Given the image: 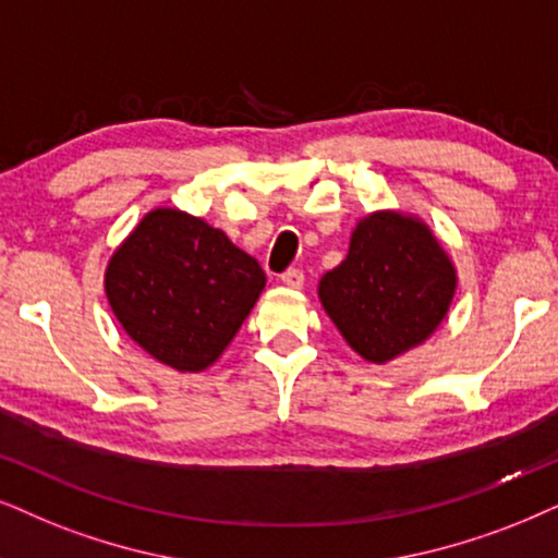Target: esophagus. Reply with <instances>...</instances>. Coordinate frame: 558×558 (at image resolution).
Segmentation results:
<instances>
[{"label":"esophagus","instance_id":"1","mask_svg":"<svg viewBox=\"0 0 558 558\" xmlns=\"http://www.w3.org/2000/svg\"><path fill=\"white\" fill-rule=\"evenodd\" d=\"M280 283H283L286 288H293V291H299V288H303V272L301 270H286L283 275H280Z\"/></svg>","mask_w":558,"mask_h":558}]
</instances>
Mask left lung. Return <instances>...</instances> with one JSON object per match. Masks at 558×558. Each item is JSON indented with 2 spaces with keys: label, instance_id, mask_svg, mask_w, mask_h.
<instances>
[{
  "label": "left lung",
  "instance_id": "obj_1",
  "mask_svg": "<svg viewBox=\"0 0 558 558\" xmlns=\"http://www.w3.org/2000/svg\"><path fill=\"white\" fill-rule=\"evenodd\" d=\"M458 272L420 216L380 208L350 234L348 257L319 280L322 308L363 361L386 365L446 322Z\"/></svg>",
  "mask_w": 558,
  "mask_h": 558
}]
</instances>
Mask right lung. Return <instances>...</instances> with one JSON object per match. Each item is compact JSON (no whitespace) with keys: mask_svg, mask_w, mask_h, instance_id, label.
<instances>
[{"mask_svg":"<svg viewBox=\"0 0 558 558\" xmlns=\"http://www.w3.org/2000/svg\"><path fill=\"white\" fill-rule=\"evenodd\" d=\"M265 283L257 259L221 229L169 206L141 218L105 267V295L125 335L180 373L223 355Z\"/></svg>","mask_w":558,"mask_h":558,"instance_id":"add662e5","label":"right lung"}]
</instances>
